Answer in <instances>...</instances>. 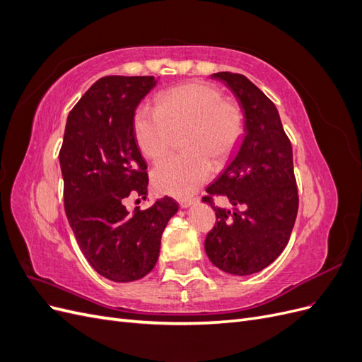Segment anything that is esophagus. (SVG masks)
I'll return each mask as SVG.
<instances>
[{"instance_id": "34e87169", "label": "esophagus", "mask_w": 362, "mask_h": 362, "mask_svg": "<svg viewBox=\"0 0 362 362\" xmlns=\"http://www.w3.org/2000/svg\"><path fill=\"white\" fill-rule=\"evenodd\" d=\"M196 201H198V198H196V196H189V198H180L178 204H180L181 208H187V206L193 205Z\"/></svg>"}]
</instances>
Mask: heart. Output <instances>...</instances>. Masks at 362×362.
<instances>
[{"mask_svg":"<svg viewBox=\"0 0 362 362\" xmlns=\"http://www.w3.org/2000/svg\"><path fill=\"white\" fill-rule=\"evenodd\" d=\"M245 129L242 108L223 100L214 86L202 81L184 83L163 92L156 108L139 105L133 116L137 145L149 160L169 152L173 134H181L180 154L161 160L152 181L163 193L182 196L208 181L213 161L221 166L234 154Z\"/></svg>","mask_w":362,"mask_h":362,"instance_id":"b5f03b06","label":"heart"}]
</instances>
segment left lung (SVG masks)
Instances as JSON below:
<instances>
[{
    "instance_id": "8db88e82",
    "label": "left lung",
    "mask_w": 362,
    "mask_h": 362,
    "mask_svg": "<svg viewBox=\"0 0 362 362\" xmlns=\"http://www.w3.org/2000/svg\"><path fill=\"white\" fill-rule=\"evenodd\" d=\"M233 90L245 116V139L235 158L202 201L216 211L205 252L216 267L245 276L272 264L286 249L299 208L293 149L279 113L269 98L242 74L217 72ZM225 195L231 211L214 206Z\"/></svg>"
}]
</instances>
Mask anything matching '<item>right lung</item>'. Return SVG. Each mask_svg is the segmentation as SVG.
<instances>
[{
	"mask_svg": "<svg viewBox=\"0 0 362 362\" xmlns=\"http://www.w3.org/2000/svg\"><path fill=\"white\" fill-rule=\"evenodd\" d=\"M154 76L108 75L71 110L60 149L64 211L81 252L115 282L144 278L154 269L161 234L178 204L169 196L128 213L129 194L146 199V163L133 131L139 103Z\"/></svg>",
	"mask_w": 362,
	"mask_h": 362,
	"instance_id": "add662e5",
	"label": "right lung"
}]
</instances>
